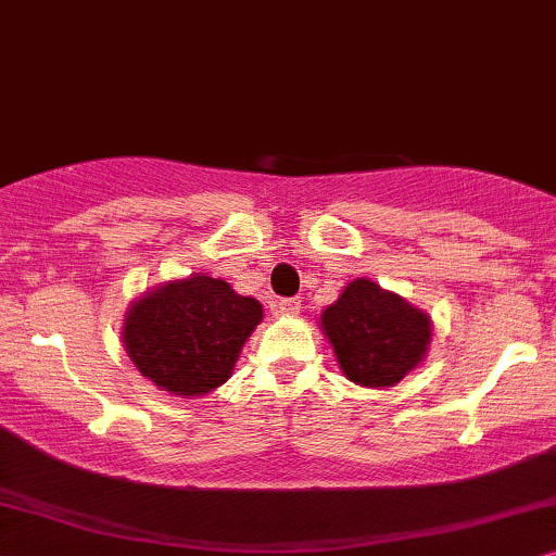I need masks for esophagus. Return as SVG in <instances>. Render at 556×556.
I'll use <instances>...</instances> for the list:
<instances>
[{
	"label": "esophagus",
	"mask_w": 556,
	"mask_h": 556,
	"mask_svg": "<svg viewBox=\"0 0 556 556\" xmlns=\"http://www.w3.org/2000/svg\"><path fill=\"white\" fill-rule=\"evenodd\" d=\"M277 313L279 315H298L300 313V300L298 298H287V300H279L277 305Z\"/></svg>",
	"instance_id": "1"
}]
</instances>
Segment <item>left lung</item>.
Segmentation results:
<instances>
[{
  "instance_id": "8db88e82",
  "label": "left lung",
  "mask_w": 556,
  "mask_h": 556,
  "mask_svg": "<svg viewBox=\"0 0 556 556\" xmlns=\"http://www.w3.org/2000/svg\"><path fill=\"white\" fill-rule=\"evenodd\" d=\"M320 328L340 371L371 389L402 381L425 361L432 340V320L425 309L361 277L320 315Z\"/></svg>"
}]
</instances>
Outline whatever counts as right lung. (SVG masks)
Returning a JSON list of instances; mask_svg holds the SVG:
<instances>
[{
	"instance_id": "1",
	"label": "right lung",
	"mask_w": 556,
	"mask_h": 556,
	"mask_svg": "<svg viewBox=\"0 0 556 556\" xmlns=\"http://www.w3.org/2000/svg\"><path fill=\"white\" fill-rule=\"evenodd\" d=\"M264 309L224 279L192 274L131 302L124 317V348L154 387L195 399L228 381Z\"/></svg>"
}]
</instances>
